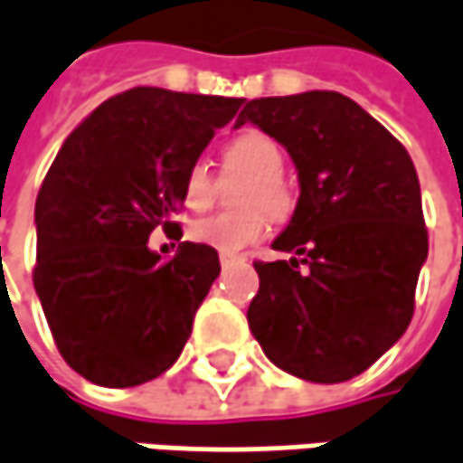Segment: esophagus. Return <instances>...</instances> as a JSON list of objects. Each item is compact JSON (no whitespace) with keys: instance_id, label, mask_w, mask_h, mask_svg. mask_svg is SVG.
<instances>
[{"instance_id":"1","label":"esophagus","mask_w":463,"mask_h":463,"mask_svg":"<svg viewBox=\"0 0 463 463\" xmlns=\"http://www.w3.org/2000/svg\"><path fill=\"white\" fill-rule=\"evenodd\" d=\"M219 260H221V268H229L234 260H240V258H237V255H226V252H221Z\"/></svg>"}]
</instances>
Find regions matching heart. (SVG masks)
<instances>
[{
    "label": "heart",
    "mask_w": 463,
    "mask_h": 463,
    "mask_svg": "<svg viewBox=\"0 0 463 463\" xmlns=\"http://www.w3.org/2000/svg\"><path fill=\"white\" fill-rule=\"evenodd\" d=\"M223 164L247 174L237 203L242 211L216 213L195 221L187 237L195 244L234 255L258 244L268 232V216L287 219L294 208V193L284 179V151L260 129H244L223 146ZM216 197V182L205 161H193L182 179V200L190 211H205Z\"/></svg>",
    "instance_id": "b5f03b06"
}]
</instances>
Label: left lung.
I'll list each match as a JSON object with an SVG mask.
<instances>
[{
  "mask_svg": "<svg viewBox=\"0 0 463 463\" xmlns=\"http://www.w3.org/2000/svg\"><path fill=\"white\" fill-rule=\"evenodd\" d=\"M276 137L297 166L299 200L273 250L255 263L247 323L266 357L312 383L364 373L414 315L428 229L406 148L335 90L252 99L237 125Z\"/></svg>",
  "mask_w": 463,
  "mask_h": 463,
  "instance_id": "8db88e82",
  "label": "left lung"
}]
</instances>
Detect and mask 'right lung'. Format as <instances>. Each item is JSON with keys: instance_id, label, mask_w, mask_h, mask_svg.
<instances>
[{"instance_id": "1", "label": "right lung", "mask_w": 463, "mask_h": 463, "mask_svg": "<svg viewBox=\"0 0 463 463\" xmlns=\"http://www.w3.org/2000/svg\"><path fill=\"white\" fill-rule=\"evenodd\" d=\"M242 104L143 85L61 143L35 197L33 287L59 354L85 381L140 385L182 354L219 252L182 242L161 260L148 237H182L172 219L184 172Z\"/></svg>"}]
</instances>
